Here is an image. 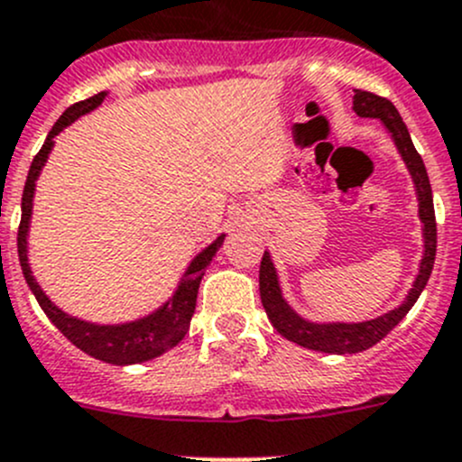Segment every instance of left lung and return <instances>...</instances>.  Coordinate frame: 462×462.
Segmentation results:
<instances>
[{"mask_svg": "<svg viewBox=\"0 0 462 462\" xmlns=\"http://www.w3.org/2000/svg\"><path fill=\"white\" fill-rule=\"evenodd\" d=\"M353 109L357 116L362 118H380L382 123L391 132L393 141H395L397 150H400L402 159L409 166L411 177L415 181V190H418L420 202V220L424 222V258L420 263V273L415 278L413 287H411L409 296L400 308L391 310L380 319L364 323H310L300 319L285 299L281 296V287H278L276 269H273L272 258L264 251L263 260H260V300L267 312L272 326L281 332L285 339L294 341V344L303 346L310 350H321V353H335V355H353L362 353V350L371 348L377 341H382L402 319L406 317L418 296L422 294L424 285H427L429 276H431L433 260H436V211H433V198H431V184H429L427 168H424L422 157L415 150L413 141H411L409 130H406L404 121H402L400 112L391 100L382 98V96L373 94V91L353 89Z\"/></svg>", "mask_w": 462, "mask_h": 462, "instance_id": "1", "label": "left lung"}]
</instances>
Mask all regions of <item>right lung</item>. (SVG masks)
<instances>
[{
  "label": "right lung",
  "mask_w": 462,
  "mask_h": 462,
  "mask_svg": "<svg viewBox=\"0 0 462 462\" xmlns=\"http://www.w3.org/2000/svg\"><path fill=\"white\" fill-rule=\"evenodd\" d=\"M105 91L91 96V98L78 100L71 107L65 109L60 118H58L56 125L49 132L47 141L40 148V152L33 157L31 163L29 177H26L24 184V195H22V220L20 229H17V254H20V264L22 273H24L26 282H29L31 291L38 299L40 308L44 310L49 319H51L53 326L76 346L82 353L91 355V357L100 359L105 364H116V366H125V364H139L148 362V359L159 357L162 353L171 350L172 346L180 344L184 339V335L189 332L190 319H193L195 303H198V290L199 282H202L204 272L211 264L213 255L220 249L225 236L217 237L211 246L202 251L198 258L190 263L189 272L181 278L180 287L172 294V299L163 305L162 310H157L150 317L139 319V321L125 323V326H94V323L80 321V319L69 317L62 310H58L51 300L47 299L40 285L35 282L33 273H31L29 258H26V233H29V220H31V208H33V190H35V180H38L40 171H42L44 162H47L49 152L53 148V136L62 130V127L69 125L71 121H76L82 114L91 112L94 107H98L105 98Z\"/></svg>",
  "instance_id": "right-lung-1"
}]
</instances>
